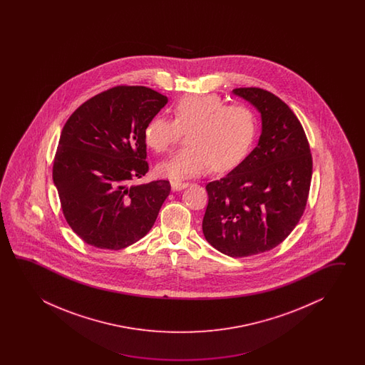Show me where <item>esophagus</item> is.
I'll use <instances>...</instances> for the list:
<instances>
[{
	"label": "esophagus",
	"mask_w": 365,
	"mask_h": 365,
	"mask_svg": "<svg viewBox=\"0 0 365 365\" xmlns=\"http://www.w3.org/2000/svg\"><path fill=\"white\" fill-rule=\"evenodd\" d=\"M172 190L178 192V190H182L189 186V182H181V181H172L171 182Z\"/></svg>",
	"instance_id": "1"
}]
</instances>
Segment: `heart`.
<instances>
[{
    "instance_id": "obj_1",
    "label": "heart",
    "mask_w": 365,
    "mask_h": 365,
    "mask_svg": "<svg viewBox=\"0 0 365 365\" xmlns=\"http://www.w3.org/2000/svg\"><path fill=\"white\" fill-rule=\"evenodd\" d=\"M173 120L153 117L143 130L148 148L158 154L171 151L186 134L187 146L158 167L170 179L198 176L212 170L231 171L244 162L256 140L255 112L242 104H227L215 93L189 95L172 107Z\"/></svg>"
}]
</instances>
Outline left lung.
I'll list each match as a JSON object with an SVG mask.
<instances>
[{
    "label": "left lung",
    "instance_id": "obj_1",
    "mask_svg": "<svg viewBox=\"0 0 365 365\" xmlns=\"http://www.w3.org/2000/svg\"><path fill=\"white\" fill-rule=\"evenodd\" d=\"M233 93L261 112L262 133L242 163L206 185L202 231L225 256H255L278 247L303 217L313 162L303 126L284 101L258 87Z\"/></svg>",
    "mask_w": 365,
    "mask_h": 365
}]
</instances>
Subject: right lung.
Returning <instances> with one entry per match:
<instances>
[{"label":"right lung","mask_w":365,"mask_h":365,"mask_svg":"<svg viewBox=\"0 0 365 365\" xmlns=\"http://www.w3.org/2000/svg\"><path fill=\"white\" fill-rule=\"evenodd\" d=\"M167 101L148 87L116 86L85 101L63 126L53 182L63 217L86 244L120 250L155 223L170 181H132L148 173L143 130Z\"/></svg>","instance_id":"right-lung-1"}]
</instances>
